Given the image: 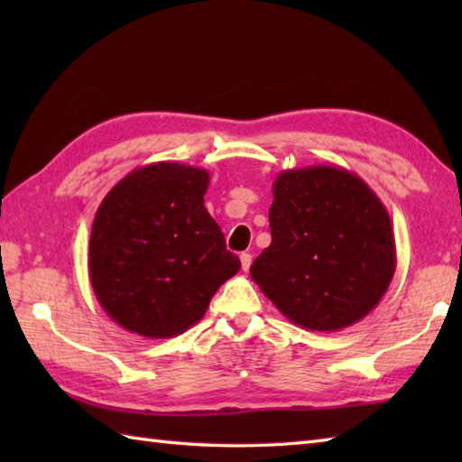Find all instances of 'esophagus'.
Returning <instances> with one entry per match:
<instances>
[{
  "instance_id": "esophagus-1",
  "label": "esophagus",
  "mask_w": 462,
  "mask_h": 462,
  "mask_svg": "<svg viewBox=\"0 0 462 462\" xmlns=\"http://www.w3.org/2000/svg\"><path fill=\"white\" fill-rule=\"evenodd\" d=\"M240 263H242V270L244 272L250 270V266H252V256H250V254H246V252L240 254Z\"/></svg>"
}]
</instances>
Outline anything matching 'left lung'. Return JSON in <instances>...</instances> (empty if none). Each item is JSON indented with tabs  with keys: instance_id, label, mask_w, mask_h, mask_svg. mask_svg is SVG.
<instances>
[{
	"instance_id": "1",
	"label": "left lung",
	"mask_w": 462,
	"mask_h": 462,
	"mask_svg": "<svg viewBox=\"0 0 462 462\" xmlns=\"http://www.w3.org/2000/svg\"><path fill=\"white\" fill-rule=\"evenodd\" d=\"M272 192V244L250 268L263 296L311 331H339L365 318L397 266L379 196L333 164L283 171Z\"/></svg>"
}]
</instances>
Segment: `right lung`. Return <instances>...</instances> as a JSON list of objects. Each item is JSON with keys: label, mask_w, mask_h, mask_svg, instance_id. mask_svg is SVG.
I'll return each mask as SVG.
<instances>
[{"label": "right lung", "mask_w": 462, "mask_h": 462, "mask_svg": "<svg viewBox=\"0 0 462 462\" xmlns=\"http://www.w3.org/2000/svg\"><path fill=\"white\" fill-rule=\"evenodd\" d=\"M210 174L152 162L116 182L97 208L89 278L106 316L149 339L199 323L240 260L204 206Z\"/></svg>", "instance_id": "add662e5"}]
</instances>
